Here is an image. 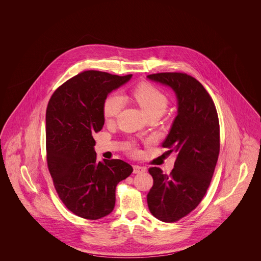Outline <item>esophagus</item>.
I'll use <instances>...</instances> for the list:
<instances>
[{"instance_id":"obj_1","label":"esophagus","mask_w":261,"mask_h":261,"mask_svg":"<svg viewBox=\"0 0 261 261\" xmlns=\"http://www.w3.org/2000/svg\"><path fill=\"white\" fill-rule=\"evenodd\" d=\"M133 169H134V173L135 174L144 173L146 171V168H144L142 166H139V165H134Z\"/></svg>"}]
</instances>
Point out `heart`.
<instances>
[{
    "mask_svg": "<svg viewBox=\"0 0 261 261\" xmlns=\"http://www.w3.org/2000/svg\"><path fill=\"white\" fill-rule=\"evenodd\" d=\"M133 97L145 113L146 117L152 114L161 115L165 112L168 106V99L160 89L151 84L143 83L133 90ZM124 105L123 99L118 95H110L103 101L102 113L106 120L114 119Z\"/></svg>",
    "mask_w": 261,
    "mask_h": 261,
    "instance_id": "1",
    "label": "heart"
}]
</instances>
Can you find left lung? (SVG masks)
<instances>
[{"label":"left lung","instance_id":"left-lung-1","mask_svg":"<svg viewBox=\"0 0 261 261\" xmlns=\"http://www.w3.org/2000/svg\"><path fill=\"white\" fill-rule=\"evenodd\" d=\"M172 89L177 115L162 143L177 156L170 175L149 168L153 186L147 200L150 213L163 222H175L198 205L211 184L220 149L219 120L214 102L197 79L185 73L147 76Z\"/></svg>","mask_w":261,"mask_h":261}]
</instances>
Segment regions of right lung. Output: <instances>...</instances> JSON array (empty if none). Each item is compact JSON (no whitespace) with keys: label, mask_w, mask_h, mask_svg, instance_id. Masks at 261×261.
Masks as SVG:
<instances>
[{"label":"right lung","mask_w":261,"mask_h":261,"mask_svg":"<svg viewBox=\"0 0 261 261\" xmlns=\"http://www.w3.org/2000/svg\"><path fill=\"white\" fill-rule=\"evenodd\" d=\"M131 78L84 71L58 88L48 103V167L60 199L79 217L97 220L112 213L117 184L133 172L121 160L98 162L93 137L105 124V99Z\"/></svg>","instance_id":"right-lung-1"}]
</instances>
